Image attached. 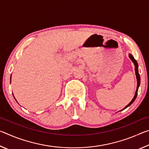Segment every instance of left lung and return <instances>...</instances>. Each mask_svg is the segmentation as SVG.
<instances>
[{
    "instance_id": "left-lung-1",
    "label": "left lung",
    "mask_w": 149,
    "mask_h": 149,
    "mask_svg": "<svg viewBox=\"0 0 149 149\" xmlns=\"http://www.w3.org/2000/svg\"><path fill=\"white\" fill-rule=\"evenodd\" d=\"M129 57H130V58L132 60V61L133 62V64H134V65H135V75H136V78H137V89H136V91H135V95H134V97H133V99L132 100V101H131L129 104H128L127 106H126V107H125V108H123V109H122V110H124V109H125L126 108H127L128 107H130V106L132 104V103L135 101V100L136 99V98H137V92H138V89H139V85H140V82H141V78H140V75H139V70H138V64H137V61H136V60H135V58H134V57H133V56H132V54H129Z\"/></svg>"
}]
</instances>
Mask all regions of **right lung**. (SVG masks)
<instances>
[{"label":"right lung","mask_w":149,"mask_h":149,"mask_svg":"<svg viewBox=\"0 0 149 149\" xmlns=\"http://www.w3.org/2000/svg\"><path fill=\"white\" fill-rule=\"evenodd\" d=\"M10 84H11V77H10ZM14 99H15V97H14ZM15 100H16V99H15Z\"/></svg>","instance_id":"right-lung-1"}]
</instances>
